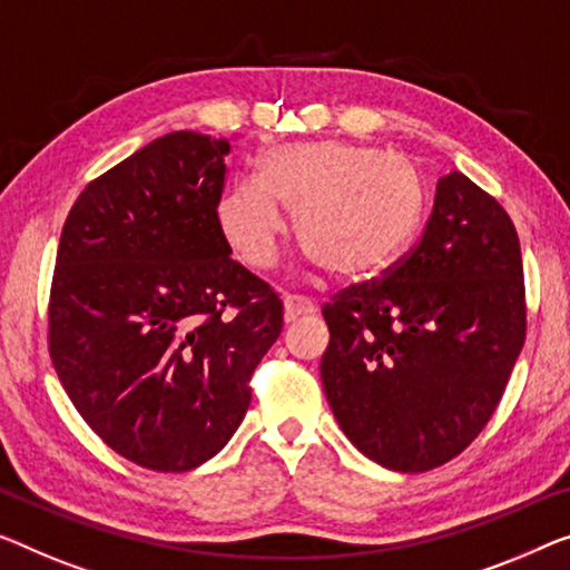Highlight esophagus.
Segmentation results:
<instances>
[{"instance_id":"esophagus-1","label":"esophagus","mask_w":570,"mask_h":570,"mask_svg":"<svg viewBox=\"0 0 570 570\" xmlns=\"http://www.w3.org/2000/svg\"><path fill=\"white\" fill-rule=\"evenodd\" d=\"M317 312L314 302H309L307 296L299 294H286L284 296V320L286 322H296L299 317H309V314Z\"/></svg>"}]
</instances>
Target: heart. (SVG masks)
I'll return each mask as SVG.
<instances>
[{
  "label": "heart",
  "mask_w": 570,
  "mask_h": 570,
  "mask_svg": "<svg viewBox=\"0 0 570 570\" xmlns=\"http://www.w3.org/2000/svg\"><path fill=\"white\" fill-rule=\"evenodd\" d=\"M320 266L343 282L386 271L417 233L424 189L399 153L345 140L292 142L261 158V178H240L217 202V227L245 266L278 261L286 223Z\"/></svg>",
  "instance_id": "obj_1"
}]
</instances>
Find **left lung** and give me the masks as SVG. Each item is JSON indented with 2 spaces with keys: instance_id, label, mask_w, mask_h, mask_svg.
Here are the masks:
<instances>
[{
  "instance_id": "1",
  "label": "left lung",
  "mask_w": 570,
  "mask_h": 570,
  "mask_svg": "<svg viewBox=\"0 0 570 570\" xmlns=\"http://www.w3.org/2000/svg\"><path fill=\"white\" fill-rule=\"evenodd\" d=\"M330 410L373 463L422 473L463 453L524 345L520 237L494 197L450 171L428 227L381 282L322 309Z\"/></svg>"
}]
</instances>
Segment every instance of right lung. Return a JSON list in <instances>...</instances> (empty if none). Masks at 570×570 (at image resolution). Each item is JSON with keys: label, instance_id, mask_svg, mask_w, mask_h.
<instances>
[{"label": "right lung", "instance_id": "add662e5", "mask_svg": "<svg viewBox=\"0 0 570 570\" xmlns=\"http://www.w3.org/2000/svg\"><path fill=\"white\" fill-rule=\"evenodd\" d=\"M227 153L191 130L156 138L79 194L58 245V379L89 428L150 471H191L227 445L284 327L282 299L217 227Z\"/></svg>", "mask_w": 570, "mask_h": 570}]
</instances>
